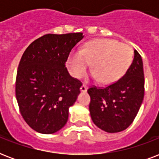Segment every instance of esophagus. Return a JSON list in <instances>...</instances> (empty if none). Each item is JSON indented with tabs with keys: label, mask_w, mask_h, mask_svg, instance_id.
<instances>
[{
	"label": "esophagus",
	"mask_w": 159,
	"mask_h": 159,
	"mask_svg": "<svg viewBox=\"0 0 159 159\" xmlns=\"http://www.w3.org/2000/svg\"><path fill=\"white\" fill-rule=\"evenodd\" d=\"M80 89H81V91H82V92H87V85L82 84V86H81V87H80Z\"/></svg>",
	"instance_id": "34e87169"
}]
</instances>
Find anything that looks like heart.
Listing matches in <instances>:
<instances>
[{
	"mask_svg": "<svg viewBox=\"0 0 159 159\" xmlns=\"http://www.w3.org/2000/svg\"><path fill=\"white\" fill-rule=\"evenodd\" d=\"M133 49L114 39H96L82 49L73 50L67 58V67L74 77H83L92 63V78L103 84L118 81L125 74L133 61Z\"/></svg>",
	"mask_w": 159,
	"mask_h": 159,
	"instance_id": "heart-1",
	"label": "heart"
}]
</instances>
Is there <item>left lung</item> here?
Listing matches in <instances>:
<instances>
[{"label":"left lung","mask_w":159,"mask_h":159,"mask_svg":"<svg viewBox=\"0 0 159 159\" xmlns=\"http://www.w3.org/2000/svg\"><path fill=\"white\" fill-rule=\"evenodd\" d=\"M89 105L92 121L102 130L117 133L130 125L144 96L143 61L134 50L133 62L125 74L105 87H90Z\"/></svg>","instance_id":"left-lung-1"}]
</instances>
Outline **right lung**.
I'll return each mask as SVG.
<instances>
[{
  "instance_id": "add662e5",
  "label": "right lung",
  "mask_w": 159,
  "mask_h": 159,
  "mask_svg": "<svg viewBox=\"0 0 159 159\" xmlns=\"http://www.w3.org/2000/svg\"><path fill=\"white\" fill-rule=\"evenodd\" d=\"M82 33L48 34L28 46L19 63L16 96L25 122L41 134H53L66 125L68 109L82 82L72 77L66 62Z\"/></svg>"
}]
</instances>
